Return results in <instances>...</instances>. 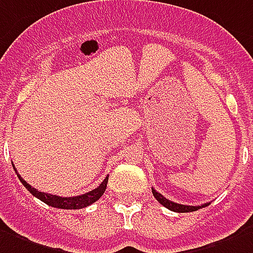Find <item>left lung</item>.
I'll list each match as a JSON object with an SVG mask.
<instances>
[{
    "mask_svg": "<svg viewBox=\"0 0 253 253\" xmlns=\"http://www.w3.org/2000/svg\"><path fill=\"white\" fill-rule=\"evenodd\" d=\"M151 192L154 194V197L157 198V201L160 204H162L165 208H168L170 211H173V212H178V213H186V212H194V211H198L200 208L208 207L209 204H204V205H198V207H190V205H182V204H177L173 203V201H170L168 198H165L164 196L161 193H158L157 190L151 188Z\"/></svg>",
    "mask_w": 253,
    "mask_h": 253,
    "instance_id": "obj_1",
    "label": "left lung"
}]
</instances>
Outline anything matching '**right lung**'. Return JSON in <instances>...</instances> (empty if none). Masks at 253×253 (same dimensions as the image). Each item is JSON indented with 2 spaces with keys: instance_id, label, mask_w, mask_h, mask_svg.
Listing matches in <instances>:
<instances>
[{
  "instance_id": "right-lung-1",
  "label": "right lung",
  "mask_w": 253,
  "mask_h": 253,
  "mask_svg": "<svg viewBox=\"0 0 253 253\" xmlns=\"http://www.w3.org/2000/svg\"><path fill=\"white\" fill-rule=\"evenodd\" d=\"M13 169L17 173L16 168L13 165ZM17 177L21 181L22 185L29 190V193H32L35 197H37L39 200H41L42 203H45L46 205L53 208H59V209H82V208H85L93 204L95 201H98L99 198L102 197L103 193L106 192V188H107L108 177L103 179V182L99 185L98 188L93 189L88 193H84L82 196H75V197H60V196H55V194L44 193V192H39L37 189L32 188L31 185L28 184L27 181H24L20 174L17 173Z\"/></svg>"
}]
</instances>
